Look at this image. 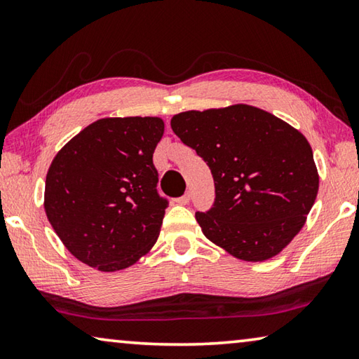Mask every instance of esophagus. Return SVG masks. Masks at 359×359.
Here are the masks:
<instances>
[{"mask_svg": "<svg viewBox=\"0 0 359 359\" xmlns=\"http://www.w3.org/2000/svg\"><path fill=\"white\" fill-rule=\"evenodd\" d=\"M190 199H191V196H190V193H185L184 196H180V198H177V203L179 204H182V205H187L188 203H190Z\"/></svg>", "mask_w": 359, "mask_h": 359, "instance_id": "1", "label": "esophagus"}]
</instances>
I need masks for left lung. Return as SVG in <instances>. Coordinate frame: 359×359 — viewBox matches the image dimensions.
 Instances as JSON below:
<instances>
[{"label": "left lung", "instance_id": "8db88e82", "mask_svg": "<svg viewBox=\"0 0 359 359\" xmlns=\"http://www.w3.org/2000/svg\"><path fill=\"white\" fill-rule=\"evenodd\" d=\"M171 128L214 177V205L196 212L205 238L253 263L280 253L318 193L312 147L302 133L248 104L180 112Z\"/></svg>", "mask_w": 359, "mask_h": 359}]
</instances>
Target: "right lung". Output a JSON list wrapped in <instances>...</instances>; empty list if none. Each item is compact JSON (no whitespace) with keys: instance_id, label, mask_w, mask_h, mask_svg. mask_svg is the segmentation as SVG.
<instances>
[{"instance_id":"add662e5","label":"right lung","mask_w":359,"mask_h":359,"mask_svg":"<svg viewBox=\"0 0 359 359\" xmlns=\"http://www.w3.org/2000/svg\"><path fill=\"white\" fill-rule=\"evenodd\" d=\"M163 133L158 117L101 118L53 158L44 209L79 261L114 272L155 245L168 208L151 160Z\"/></svg>"}]
</instances>
